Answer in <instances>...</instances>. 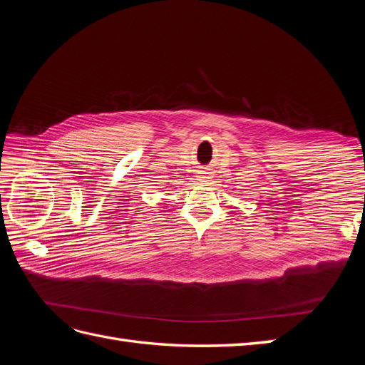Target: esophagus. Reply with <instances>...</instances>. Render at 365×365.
Wrapping results in <instances>:
<instances>
[{
    "instance_id": "34e87169",
    "label": "esophagus",
    "mask_w": 365,
    "mask_h": 365,
    "mask_svg": "<svg viewBox=\"0 0 365 365\" xmlns=\"http://www.w3.org/2000/svg\"><path fill=\"white\" fill-rule=\"evenodd\" d=\"M208 180H210V176H207V175L200 176V181H208Z\"/></svg>"
}]
</instances>
